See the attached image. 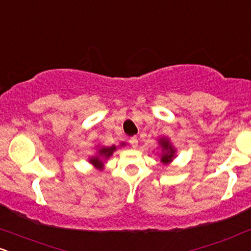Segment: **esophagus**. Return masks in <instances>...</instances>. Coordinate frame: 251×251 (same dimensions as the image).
Instances as JSON below:
<instances>
[{"label": "esophagus", "mask_w": 251, "mask_h": 251, "mask_svg": "<svg viewBox=\"0 0 251 251\" xmlns=\"http://www.w3.org/2000/svg\"><path fill=\"white\" fill-rule=\"evenodd\" d=\"M129 144L132 145V147H137L138 146V139L137 137H132L129 139Z\"/></svg>", "instance_id": "34e87169"}]
</instances>
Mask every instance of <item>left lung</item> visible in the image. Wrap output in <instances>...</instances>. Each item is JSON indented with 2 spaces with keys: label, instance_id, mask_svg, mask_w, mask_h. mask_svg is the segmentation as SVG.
Here are the masks:
<instances>
[{
  "label": "left lung",
  "instance_id": "1",
  "mask_svg": "<svg viewBox=\"0 0 251 251\" xmlns=\"http://www.w3.org/2000/svg\"><path fill=\"white\" fill-rule=\"evenodd\" d=\"M159 144L160 147H161V162L162 164H170V162L173 160V158L175 156V149L172 146V144L170 143L167 138H160L159 139Z\"/></svg>",
  "mask_w": 251,
  "mask_h": 251
}]
</instances>
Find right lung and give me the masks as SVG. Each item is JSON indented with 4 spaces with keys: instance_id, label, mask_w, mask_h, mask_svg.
Listing matches in <instances>:
<instances>
[{
    "instance_id": "1",
    "label": "right lung",
    "mask_w": 251,
    "mask_h": 251,
    "mask_svg": "<svg viewBox=\"0 0 251 251\" xmlns=\"http://www.w3.org/2000/svg\"><path fill=\"white\" fill-rule=\"evenodd\" d=\"M124 145L125 144L123 143L122 146H124ZM116 150H117V147L114 146V145L111 147L102 146L98 151V155H95V156H92V158H90L89 161L91 162V164L95 166L96 168H98V170H102V168H104V161L110 158Z\"/></svg>"
}]
</instances>
